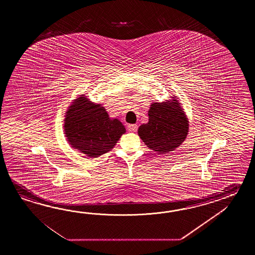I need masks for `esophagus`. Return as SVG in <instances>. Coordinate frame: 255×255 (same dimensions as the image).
Listing matches in <instances>:
<instances>
[{
  "mask_svg": "<svg viewBox=\"0 0 255 255\" xmlns=\"http://www.w3.org/2000/svg\"><path fill=\"white\" fill-rule=\"evenodd\" d=\"M128 129L130 132H135L137 130V126L135 124H129V125H128Z\"/></svg>",
  "mask_w": 255,
  "mask_h": 255,
  "instance_id": "obj_1",
  "label": "esophagus"
}]
</instances>
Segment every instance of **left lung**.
<instances>
[{"label":"left lung","instance_id":"obj_1","mask_svg":"<svg viewBox=\"0 0 255 255\" xmlns=\"http://www.w3.org/2000/svg\"><path fill=\"white\" fill-rule=\"evenodd\" d=\"M175 98L163 103H153L148 110V123L137 130L147 147L158 153H168L184 141L189 121Z\"/></svg>","mask_w":255,"mask_h":255}]
</instances>
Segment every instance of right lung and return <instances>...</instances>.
Instances as JSON below:
<instances>
[{
  "mask_svg": "<svg viewBox=\"0 0 255 255\" xmlns=\"http://www.w3.org/2000/svg\"><path fill=\"white\" fill-rule=\"evenodd\" d=\"M64 128L71 146L90 157L110 151L126 132L120 120H110L104 107L84 96L66 111Z\"/></svg>",
  "mask_w": 255,
  "mask_h": 255,
  "instance_id": "right-lung-1",
  "label": "right lung"
}]
</instances>
